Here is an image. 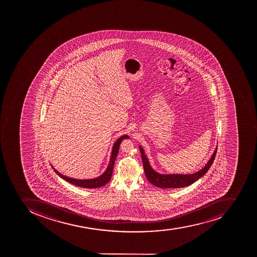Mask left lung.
Masks as SVG:
<instances>
[{"instance_id": "8db88e82", "label": "left lung", "mask_w": 257, "mask_h": 257, "mask_svg": "<svg viewBox=\"0 0 257 257\" xmlns=\"http://www.w3.org/2000/svg\"><path fill=\"white\" fill-rule=\"evenodd\" d=\"M140 151L142 154V162H143L144 170L146 174L148 181L160 188H182L186 186H190L194 182H196L199 178L204 176L206 173L208 171L210 166L214 162V158L216 155L217 147L215 148L214 153L210 157L207 163L198 172L194 174H163L157 172L152 168L150 161L147 156L145 154L142 146H139Z\"/></svg>"}]
</instances>
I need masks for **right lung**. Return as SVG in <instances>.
I'll list each match as a JSON object with an SVG mask.
<instances>
[{"label":"right lung","mask_w":257,"mask_h":257,"mask_svg":"<svg viewBox=\"0 0 257 257\" xmlns=\"http://www.w3.org/2000/svg\"><path fill=\"white\" fill-rule=\"evenodd\" d=\"M126 138H130V137L127 135H123L115 141L113 146H112V150H111V158H110L108 166H107L105 171L97 178H91V179H76V178H69V177L65 176V175L60 174L58 170H55V168L53 167V166L52 168L60 178H63L67 182H70L71 184L87 189L101 187V186H104L106 183L109 182L110 179H111V174H112V171H113L114 162H115L118 151H119V145L121 143L123 139H126Z\"/></svg>","instance_id":"1"}]
</instances>
